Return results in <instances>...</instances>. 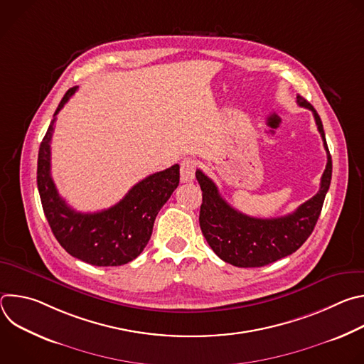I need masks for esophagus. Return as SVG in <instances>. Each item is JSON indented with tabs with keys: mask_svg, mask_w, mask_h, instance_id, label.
Here are the masks:
<instances>
[{
	"mask_svg": "<svg viewBox=\"0 0 364 364\" xmlns=\"http://www.w3.org/2000/svg\"><path fill=\"white\" fill-rule=\"evenodd\" d=\"M196 161L194 160H184L180 166V177H181V181L183 183H187V181H193L194 178V173H196Z\"/></svg>",
	"mask_w": 364,
	"mask_h": 364,
	"instance_id": "34e87169",
	"label": "esophagus"
}]
</instances>
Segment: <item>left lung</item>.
<instances>
[{
    "mask_svg": "<svg viewBox=\"0 0 364 364\" xmlns=\"http://www.w3.org/2000/svg\"><path fill=\"white\" fill-rule=\"evenodd\" d=\"M296 103L313 112L327 151V166L318 193L302 203L296 210L274 219H257L243 215L220 196L218 186L209 177L200 170L196 171V178L203 191L198 218L200 229L213 252L230 265L259 268L294 253L313 233L320 218L331 183V155L323 122L314 107L299 95L296 96Z\"/></svg>",
    "mask_w": 364,
    "mask_h": 364,
    "instance_id": "8db88e82",
    "label": "left lung"
}]
</instances>
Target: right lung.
<instances>
[{
	"mask_svg": "<svg viewBox=\"0 0 364 364\" xmlns=\"http://www.w3.org/2000/svg\"><path fill=\"white\" fill-rule=\"evenodd\" d=\"M77 90L70 87L51 119L40 144L37 187L46 219L62 247L95 267L125 265L144 250L154 220L180 183V166L151 174L136 183L127 196L107 210L80 213L59 196L50 174V142L59 111Z\"/></svg>",
	"mask_w": 364,
	"mask_h": 364,
	"instance_id": "1",
	"label": "right lung"
}]
</instances>
